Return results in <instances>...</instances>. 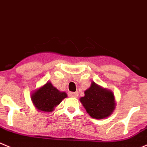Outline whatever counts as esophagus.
Wrapping results in <instances>:
<instances>
[{
	"label": "esophagus",
	"mask_w": 147,
	"mask_h": 147,
	"mask_svg": "<svg viewBox=\"0 0 147 147\" xmlns=\"http://www.w3.org/2000/svg\"><path fill=\"white\" fill-rule=\"evenodd\" d=\"M69 96L75 97V98H77V97L78 96V92H69Z\"/></svg>",
	"instance_id": "esophagus-1"
}]
</instances>
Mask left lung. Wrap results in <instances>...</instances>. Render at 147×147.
Wrapping results in <instances>:
<instances>
[{
  "label": "left lung",
  "mask_w": 147,
  "mask_h": 147,
  "mask_svg": "<svg viewBox=\"0 0 147 147\" xmlns=\"http://www.w3.org/2000/svg\"><path fill=\"white\" fill-rule=\"evenodd\" d=\"M84 94L85 96L80 98V101L88 114L93 118L98 120L107 118L115 110L116 103L112 90L92 82Z\"/></svg>",
  "instance_id": "obj_1"
}]
</instances>
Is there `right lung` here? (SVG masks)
Returning <instances> with one entry per match:
<instances>
[{
  "instance_id": "add662e5",
  "label": "right lung",
  "mask_w": 147,
  "mask_h": 147,
  "mask_svg": "<svg viewBox=\"0 0 147 147\" xmlns=\"http://www.w3.org/2000/svg\"><path fill=\"white\" fill-rule=\"evenodd\" d=\"M67 95L60 91L50 81L35 89L31 94V100L37 110L40 112H51Z\"/></svg>"
}]
</instances>
